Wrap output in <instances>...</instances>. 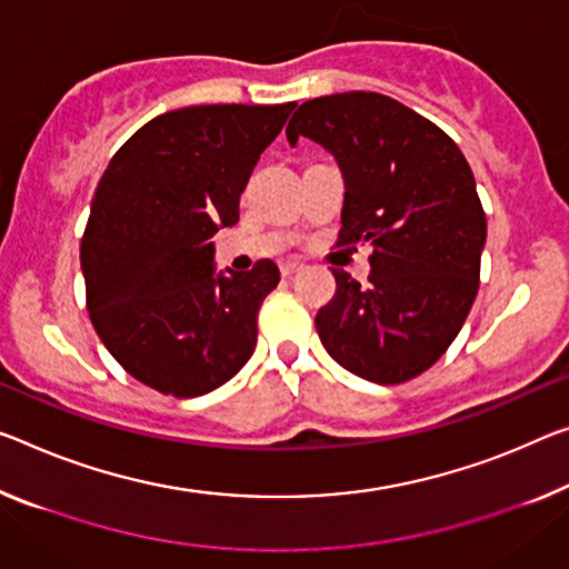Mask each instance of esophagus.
I'll use <instances>...</instances> for the list:
<instances>
[{
    "instance_id": "obj_1",
    "label": "esophagus",
    "mask_w": 569,
    "mask_h": 569,
    "mask_svg": "<svg viewBox=\"0 0 569 569\" xmlns=\"http://www.w3.org/2000/svg\"><path fill=\"white\" fill-rule=\"evenodd\" d=\"M302 269H305L302 261L290 259V261H284V264H282V274H284V277H292V274H297V272H302Z\"/></svg>"
}]
</instances>
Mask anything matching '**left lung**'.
Returning a JSON list of instances; mask_svg holds the SVG:
<instances>
[{"instance_id": "left-lung-1", "label": "left lung", "mask_w": 569, "mask_h": 569, "mask_svg": "<svg viewBox=\"0 0 569 569\" xmlns=\"http://www.w3.org/2000/svg\"><path fill=\"white\" fill-rule=\"evenodd\" d=\"M333 154L343 174L338 243H371L369 284L333 269L336 295L315 328L336 361L373 383L430 369L478 292L486 213L458 144L389 96L305 101L287 124Z\"/></svg>"}]
</instances>
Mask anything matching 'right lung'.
<instances>
[{"mask_svg":"<svg viewBox=\"0 0 569 569\" xmlns=\"http://www.w3.org/2000/svg\"><path fill=\"white\" fill-rule=\"evenodd\" d=\"M295 103H213L160 113L103 170L81 241L86 300L109 353L162 395L200 397L241 371L274 261L218 272L211 236Z\"/></svg>","mask_w":569,"mask_h":569,"instance_id":"1","label":"right lung"}]
</instances>
